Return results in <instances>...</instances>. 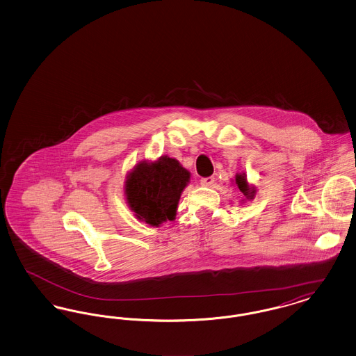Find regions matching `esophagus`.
Segmentation results:
<instances>
[{"label":"esophagus","mask_w":356,"mask_h":356,"mask_svg":"<svg viewBox=\"0 0 356 356\" xmlns=\"http://www.w3.org/2000/svg\"><path fill=\"white\" fill-rule=\"evenodd\" d=\"M215 183V177L213 176H209V177H203L200 180V184L203 186H212V184Z\"/></svg>","instance_id":"obj_1"}]
</instances>
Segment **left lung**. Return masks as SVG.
Returning a JSON list of instances; mask_svg holds the SVG:
<instances>
[{"label": "left lung", "instance_id": "left-lung-1", "mask_svg": "<svg viewBox=\"0 0 356 356\" xmlns=\"http://www.w3.org/2000/svg\"><path fill=\"white\" fill-rule=\"evenodd\" d=\"M235 181H236L237 188H238L240 192L245 196V199H248V200H250V199H254V192H256V191H254V186H250V184H248L245 173L236 175Z\"/></svg>", "mask_w": 356, "mask_h": 356}]
</instances>
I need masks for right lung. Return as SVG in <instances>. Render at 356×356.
<instances>
[{"instance_id": "1", "label": "right lung", "mask_w": 356, "mask_h": 356, "mask_svg": "<svg viewBox=\"0 0 356 356\" xmlns=\"http://www.w3.org/2000/svg\"><path fill=\"white\" fill-rule=\"evenodd\" d=\"M189 177L191 173L176 159L161 156L153 163L144 160L127 176V203L138 220L159 227L175 219Z\"/></svg>"}]
</instances>
